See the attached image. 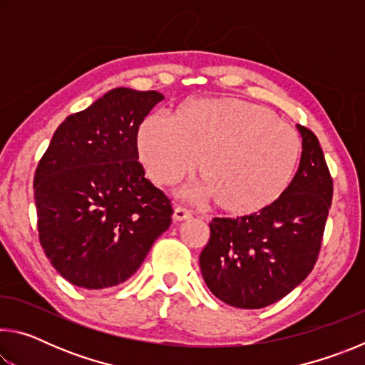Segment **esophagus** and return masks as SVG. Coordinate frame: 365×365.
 <instances>
[{
    "label": "esophagus",
    "instance_id": "1",
    "mask_svg": "<svg viewBox=\"0 0 365 365\" xmlns=\"http://www.w3.org/2000/svg\"><path fill=\"white\" fill-rule=\"evenodd\" d=\"M191 211H188V209H185L182 206H178L174 209V220L175 222H182V220H187V219H191Z\"/></svg>",
    "mask_w": 365,
    "mask_h": 365
}]
</instances>
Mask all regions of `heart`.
Masks as SVG:
<instances>
[{"mask_svg":"<svg viewBox=\"0 0 365 365\" xmlns=\"http://www.w3.org/2000/svg\"><path fill=\"white\" fill-rule=\"evenodd\" d=\"M138 158L156 185H172L197 163L201 197L219 209L252 215L275 205L298 170V132L270 109L238 98L183 103L174 120L151 114L137 133Z\"/></svg>","mask_w":365,"mask_h":365,"instance_id":"heart-1","label":"heart"}]
</instances>
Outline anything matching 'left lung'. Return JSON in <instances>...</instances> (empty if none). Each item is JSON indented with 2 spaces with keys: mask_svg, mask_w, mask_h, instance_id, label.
Here are the masks:
<instances>
[{
  "mask_svg": "<svg viewBox=\"0 0 365 365\" xmlns=\"http://www.w3.org/2000/svg\"><path fill=\"white\" fill-rule=\"evenodd\" d=\"M302 137L299 168L275 205L237 219L214 217L200 267L211 293L225 304L261 309L287 296L317 261L333 180L322 148L309 128Z\"/></svg>",
  "mask_w": 365,
  "mask_h": 365,
  "instance_id": "obj_1",
  "label": "left lung"
}]
</instances>
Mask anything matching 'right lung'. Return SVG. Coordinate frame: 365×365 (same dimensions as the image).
Masks as SVG:
<instances>
[{
	"instance_id": "add662e5",
	"label": "right lung",
	"mask_w": 365,
	"mask_h": 365,
	"mask_svg": "<svg viewBox=\"0 0 365 365\" xmlns=\"http://www.w3.org/2000/svg\"><path fill=\"white\" fill-rule=\"evenodd\" d=\"M163 100L158 91H108L61 123L38 163L40 243L72 285H120L170 225V200L145 178L137 150L141 122Z\"/></svg>"
}]
</instances>
